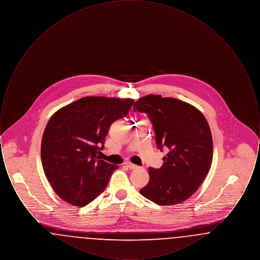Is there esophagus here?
<instances>
[{
  "label": "esophagus",
  "mask_w": 260,
  "mask_h": 260,
  "mask_svg": "<svg viewBox=\"0 0 260 260\" xmlns=\"http://www.w3.org/2000/svg\"><path fill=\"white\" fill-rule=\"evenodd\" d=\"M124 165L126 167V168H128L129 170H136V169H138V167H137V166L134 165V164H132V162H129V161H125Z\"/></svg>",
  "instance_id": "esophagus-1"
}]
</instances>
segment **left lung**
<instances>
[{"instance_id":"1","label":"left lung","mask_w":260,"mask_h":260,"mask_svg":"<svg viewBox=\"0 0 260 260\" xmlns=\"http://www.w3.org/2000/svg\"><path fill=\"white\" fill-rule=\"evenodd\" d=\"M134 111L148 115L157 147H167L160 169L149 168L148 184L139 192L160 206L181 204L205 180L212 161V137L205 116L193 105L173 98L148 94Z\"/></svg>"}]
</instances>
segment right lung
Here are the masks:
<instances>
[{
  "label": "right lung",
  "mask_w": 260,
  "mask_h": 260,
  "mask_svg": "<svg viewBox=\"0 0 260 260\" xmlns=\"http://www.w3.org/2000/svg\"><path fill=\"white\" fill-rule=\"evenodd\" d=\"M135 100L86 96L50 117L45 128L41 160L53 191L69 205L85 207L104 191L119 169L98 153L115 121L125 117Z\"/></svg>",
  "instance_id": "obj_1"
}]
</instances>
